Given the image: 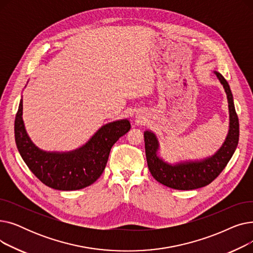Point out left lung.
<instances>
[{"mask_svg":"<svg viewBox=\"0 0 253 253\" xmlns=\"http://www.w3.org/2000/svg\"><path fill=\"white\" fill-rule=\"evenodd\" d=\"M227 93L230 110V131L220 150L202 162L185 163L171 166L157 157L158 140L150 131L144 132L145 156L148 167L153 177L160 183L174 190H195L211 183L227 166L239 141V119L235 110L230 86L221 74L215 72Z\"/></svg>","mask_w":253,"mask_h":253,"instance_id":"obj_1","label":"left lung"}]
</instances>
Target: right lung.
I'll return each instance as SVG.
<instances>
[{
    "mask_svg": "<svg viewBox=\"0 0 253 253\" xmlns=\"http://www.w3.org/2000/svg\"><path fill=\"white\" fill-rule=\"evenodd\" d=\"M129 130L127 120L113 122L101 127L83 148L56 154L39 150L29 138L22 120V100L14 123L15 142L23 161L39 180L59 191L84 189L95 182L105 168L112 147Z\"/></svg>",
    "mask_w": 253,
    "mask_h": 253,
    "instance_id": "obj_1",
    "label": "right lung"
}]
</instances>
